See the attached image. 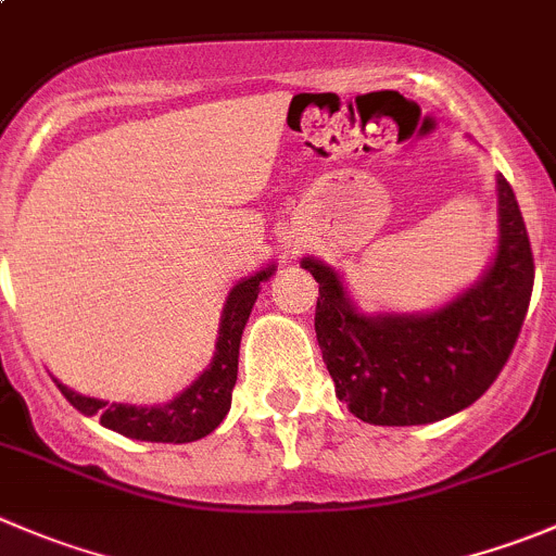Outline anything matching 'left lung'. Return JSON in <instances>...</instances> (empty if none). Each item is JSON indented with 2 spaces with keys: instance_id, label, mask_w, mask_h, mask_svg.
I'll list each match as a JSON object with an SVG mask.
<instances>
[{
  "instance_id": "obj_1",
  "label": "left lung",
  "mask_w": 556,
  "mask_h": 556,
  "mask_svg": "<svg viewBox=\"0 0 556 556\" xmlns=\"http://www.w3.org/2000/svg\"><path fill=\"white\" fill-rule=\"evenodd\" d=\"M497 255L472 288L424 315H364L342 277L304 257L317 279V344L339 402L375 427L443 421L489 391L510 358L535 263L514 190L497 176Z\"/></svg>"
}]
</instances>
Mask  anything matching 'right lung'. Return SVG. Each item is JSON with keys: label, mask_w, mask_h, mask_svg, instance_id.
<instances>
[{"label": "right lung", "mask_w": 556, "mask_h": 556, "mask_svg": "<svg viewBox=\"0 0 556 556\" xmlns=\"http://www.w3.org/2000/svg\"><path fill=\"white\" fill-rule=\"evenodd\" d=\"M277 266H268L252 277L241 279L228 293L223 309V323H219L217 353H214L208 369L198 377L192 386H187L170 402L157 404V407H135V404H108L102 399L84 396L73 388L59 386L70 404L84 415H100V424L105 429L124 434L132 440H147V443H195L206 438L223 424L230 409V396H233L236 375H239V344L244 333L250 312L255 306L261 282H266Z\"/></svg>", "instance_id": "add662e5"}]
</instances>
